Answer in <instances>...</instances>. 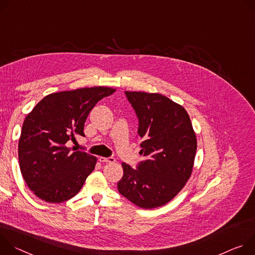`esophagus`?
Wrapping results in <instances>:
<instances>
[{"instance_id":"34e87169","label":"esophagus","mask_w":255,"mask_h":255,"mask_svg":"<svg viewBox=\"0 0 255 255\" xmlns=\"http://www.w3.org/2000/svg\"><path fill=\"white\" fill-rule=\"evenodd\" d=\"M99 161L102 162V163H113V162H116V159L112 158V157H110V158L100 157V158H99Z\"/></svg>"}]
</instances>
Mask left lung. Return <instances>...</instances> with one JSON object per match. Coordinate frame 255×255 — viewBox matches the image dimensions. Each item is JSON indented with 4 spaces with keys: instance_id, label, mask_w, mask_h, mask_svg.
<instances>
[{
    "instance_id": "obj_1",
    "label": "left lung",
    "mask_w": 255,
    "mask_h": 255,
    "mask_svg": "<svg viewBox=\"0 0 255 255\" xmlns=\"http://www.w3.org/2000/svg\"><path fill=\"white\" fill-rule=\"evenodd\" d=\"M137 119V169L123 163L121 194L142 209H155L173 200L189 179L196 152V136L188 113L159 93L126 91Z\"/></svg>"
}]
</instances>
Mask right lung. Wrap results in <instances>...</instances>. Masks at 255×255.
<instances>
[{
  "label": "right lung",
  "instance_id": "add662e5",
  "mask_svg": "<svg viewBox=\"0 0 255 255\" xmlns=\"http://www.w3.org/2000/svg\"><path fill=\"white\" fill-rule=\"evenodd\" d=\"M117 89L85 87L52 93L40 100L24 120L18 143L22 176L40 200L59 204L75 196L97 158L85 152H71L67 142L84 135L89 112L103 97Z\"/></svg>",
  "mask_w": 255,
  "mask_h": 255
}]
</instances>
